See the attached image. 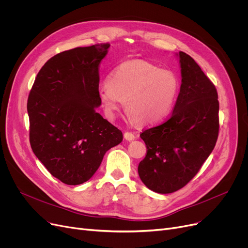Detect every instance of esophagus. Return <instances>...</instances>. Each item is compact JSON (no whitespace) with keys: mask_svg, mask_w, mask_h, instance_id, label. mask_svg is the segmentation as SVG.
I'll use <instances>...</instances> for the list:
<instances>
[{"mask_svg":"<svg viewBox=\"0 0 248 248\" xmlns=\"http://www.w3.org/2000/svg\"><path fill=\"white\" fill-rule=\"evenodd\" d=\"M124 139H125L126 140H133L136 139L135 134H133V133H131V132H125L124 135Z\"/></svg>","mask_w":248,"mask_h":248,"instance_id":"1","label":"esophagus"}]
</instances>
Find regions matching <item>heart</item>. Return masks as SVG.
Instances as JSON below:
<instances>
[{"label": "heart", "instance_id": "b5f03b06", "mask_svg": "<svg viewBox=\"0 0 248 248\" xmlns=\"http://www.w3.org/2000/svg\"><path fill=\"white\" fill-rule=\"evenodd\" d=\"M180 89L177 74L150 61L133 59L114 68L98 89L104 112L112 119L124 100L131 119L139 124H153L171 111Z\"/></svg>", "mask_w": 248, "mask_h": 248}]
</instances>
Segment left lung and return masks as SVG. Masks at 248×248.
Returning <instances> with one entry per match:
<instances>
[{
	"instance_id": "1",
	"label": "left lung",
	"mask_w": 248,
	"mask_h": 248,
	"mask_svg": "<svg viewBox=\"0 0 248 248\" xmlns=\"http://www.w3.org/2000/svg\"><path fill=\"white\" fill-rule=\"evenodd\" d=\"M182 84L173 112L140 137L147 155L138 172L150 190L173 193L186 186L213 151L219 133L215 85L195 60L179 52Z\"/></svg>"
}]
</instances>
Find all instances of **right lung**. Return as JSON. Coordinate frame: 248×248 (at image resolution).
<instances>
[{
	"mask_svg": "<svg viewBox=\"0 0 248 248\" xmlns=\"http://www.w3.org/2000/svg\"><path fill=\"white\" fill-rule=\"evenodd\" d=\"M110 44L63 51L38 72L27 110L30 145L49 173L79 185L96 172L103 155L123 133L96 111L99 64Z\"/></svg>",
	"mask_w": 248,
	"mask_h": 248,
	"instance_id": "obj_1",
	"label": "right lung"
}]
</instances>
